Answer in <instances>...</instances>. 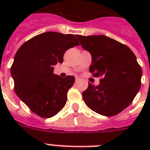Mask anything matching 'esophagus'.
Masks as SVG:
<instances>
[{"label": "esophagus", "mask_w": 150, "mask_h": 150, "mask_svg": "<svg viewBox=\"0 0 150 150\" xmlns=\"http://www.w3.org/2000/svg\"><path fill=\"white\" fill-rule=\"evenodd\" d=\"M79 80V77H75V82H78Z\"/></svg>", "instance_id": "obj_1"}]
</instances>
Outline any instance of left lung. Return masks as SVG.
<instances>
[{"label": "left lung", "instance_id": "left-lung-1", "mask_svg": "<svg viewBox=\"0 0 150 150\" xmlns=\"http://www.w3.org/2000/svg\"><path fill=\"white\" fill-rule=\"evenodd\" d=\"M84 50L91 54L89 71L101 76L99 86L89 82L82 93L85 103L97 114L114 116L132 103L141 87L142 68L127 46L106 36L76 35Z\"/></svg>", "mask_w": 150, "mask_h": 150}]
</instances>
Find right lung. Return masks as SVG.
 <instances>
[{
    "label": "right lung",
    "mask_w": 150,
    "mask_h": 150,
    "mask_svg": "<svg viewBox=\"0 0 150 150\" xmlns=\"http://www.w3.org/2000/svg\"><path fill=\"white\" fill-rule=\"evenodd\" d=\"M79 45L72 34L47 32L26 41L16 52L11 67L15 93L38 116L49 118L64 107L75 77L54 75V65L63 62L66 50Z\"/></svg>",
    "instance_id": "obj_1"
}]
</instances>
